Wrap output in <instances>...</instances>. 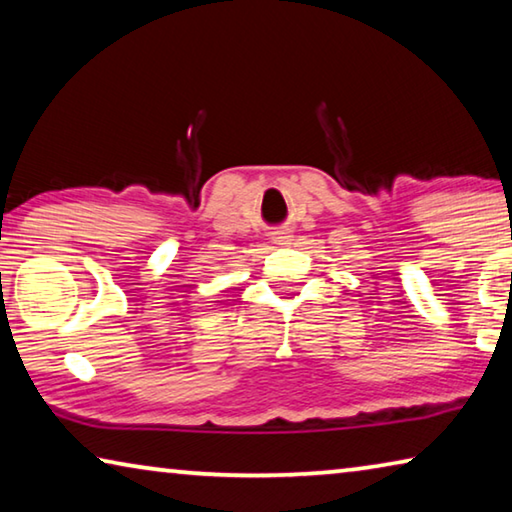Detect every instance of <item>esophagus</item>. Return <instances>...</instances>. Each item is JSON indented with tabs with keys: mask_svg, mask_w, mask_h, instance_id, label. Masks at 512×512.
I'll return each mask as SVG.
<instances>
[{
	"mask_svg": "<svg viewBox=\"0 0 512 512\" xmlns=\"http://www.w3.org/2000/svg\"><path fill=\"white\" fill-rule=\"evenodd\" d=\"M275 239H277V241H284V239H289V235H287V232H284V230H277V232H275Z\"/></svg>",
	"mask_w": 512,
	"mask_h": 512,
	"instance_id": "esophagus-1",
	"label": "esophagus"
}]
</instances>
